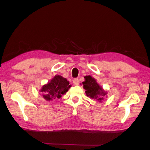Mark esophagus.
<instances>
[{
  "instance_id": "esophagus-1",
  "label": "esophagus",
  "mask_w": 150,
  "mask_h": 150,
  "mask_svg": "<svg viewBox=\"0 0 150 150\" xmlns=\"http://www.w3.org/2000/svg\"><path fill=\"white\" fill-rule=\"evenodd\" d=\"M73 83L74 85L78 86L79 84V79L78 78H75L73 80Z\"/></svg>"
}]
</instances>
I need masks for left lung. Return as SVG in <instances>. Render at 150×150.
<instances>
[{
	"label": "left lung",
	"instance_id": "left-lung-1",
	"mask_svg": "<svg viewBox=\"0 0 150 150\" xmlns=\"http://www.w3.org/2000/svg\"><path fill=\"white\" fill-rule=\"evenodd\" d=\"M84 78L85 81L82 83L83 88L86 90V96L91 99H96L99 103H102L104 97H107L108 91L104 90L102 86L97 83L96 79L92 76H86Z\"/></svg>",
	"mask_w": 150,
	"mask_h": 150
}]
</instances>
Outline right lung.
Masks as SVG:
<instances>
[{
    "mask_svg": "<svg viewBox=\"0 0 150 150\" xmlns=\"http://www.w3.org/2000/svg\"><path fill=\"white\" fill-rule=\"evenodd\" d=\"M71 87V85L66 78L60 75H55L49 82L42 86L39 91L43 98L49 101L61 98Z\"/></svg>",
    "mask_w": 150,
    "mask_h": 150,
    "instance_id": "1",
    "label": "right lung"
}]
</instances>
